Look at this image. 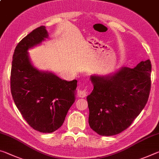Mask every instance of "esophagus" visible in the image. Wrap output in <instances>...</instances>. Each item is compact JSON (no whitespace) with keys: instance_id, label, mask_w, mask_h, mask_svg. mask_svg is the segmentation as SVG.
<instances>
[{"instance_id":"34e87169","label":"esophagus","mask_w":159,"mask_h":159,"mask_svg":"<svg viewBox=\"0 0 159 159\" xmlns=\"http://www.w3.org/2000/svg\"><path fill=\"white\" fill-rule=\"evenodd\" d=\"M88 94V92L86 90H80L79 92V96L80 98H85L86 96Z\"/></svg>"}]
</instances>
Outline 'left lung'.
Instances as JSON below:
<instances>
[{"label":"left lung","instance_id":"obj_1","mask_svg":"<svg viewBox=\"0 0 159 159\" xmlns=\"http://www.w3.org/2000/svg\"><path fill=\"white\" fill-rule=\"evenodd\" d=\"M151 71L148 59L133 69L121 67L114 74L90 75L93 90L87 96L90 128L101 136H112L129 127L148 101Z\"/></svg>","mask_w":159,"mask_h":159}]
</instances>
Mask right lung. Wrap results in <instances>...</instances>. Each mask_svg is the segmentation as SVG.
Wrapping results in <instances>:
<instances>
[{
	"mask_svg": "<svg viewBox=\"0 0 159 159\" xmlns=\"http://www.w3.org/2000/svg\"><path fill=\"white\" fill-rule=\"evenodd\" d=\"M46 39L49 34L41 26L17 44L12 57L11 88L15 104L30 127L51 133L61 127L75 102L77 80H63L32 64L27 51Z\"/></svg>",
	"mask_w": 159,
	"mask_h": 159,
	"instance_id": "obj_1",
	"label": "right lung"
}]
</instances>
